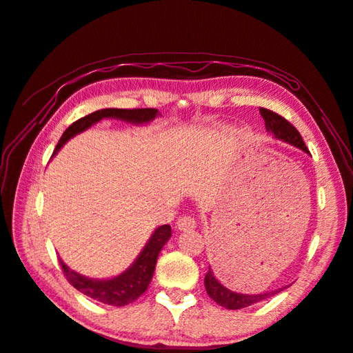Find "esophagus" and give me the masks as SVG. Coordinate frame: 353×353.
Wrapping results in <instances>:
<instances>
[{"instance_id": "esophagus-1", "label": "esophagus", "mask_w": 353, "mask_h": 353, "mask_svg": "<svg viewBox=\"0 0 353 353\" xmlns=\"http://www.w3.org/2000/svg\"><path fill=\"white\" fill-rule=\"evenodd\" d=\"M196 228L195 219L192 216H179L176 221V229L183 232H190Z\"/></svg>"}]
</instances>
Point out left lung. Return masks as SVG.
I'll list each match as a JSON object with an SVG mask.
<instances>
[{"instance_id": "8db88e82", "label": "left lung", "mask_w": 353, "mask_h": 353, "mask_svg": "<svg viewBox=\"0 0 353 353\" xmlns=\"http://www.w3.org/2000/svg\"><path fill=\"white\" fill-rule=\"evenodd\" d=\"M259 114H261L264 123H265V130H268L269 134H272V137H274L275 139H280V141H284L290 145H295V148L303 150L304 154H310L307 148H305L300 132H298L294 125L288 121V119H284L281 115L275 114V112H272L269 109H263V108L259 109ZM204 285H205V292H208V295L212 298V300H214L216 304L223 305V307L230 309V310L249 307V305L268 300V298L280 294L283 289L289 288V285H285V288H281V289L268 290V292H261V294H252V295L238 294V292L228 289L225 285H223L218 281V278L215 276L214 270L210 269V265H209V270L204 278Z\"/></svg>"}]
</instances>
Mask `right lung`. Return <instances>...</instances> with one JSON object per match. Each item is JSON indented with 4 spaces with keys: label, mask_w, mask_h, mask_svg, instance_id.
Returning a JSON list of instances; mask_svg holds the SVG:
<instances>
[{
    "label": "right lung",
    "mask_w": 353,
    "mask_h": 353,
    "mask_svg": "<svg viewBox=\"0 0 353 353\" xmlns=\"http://www.w3.org/2000/svg\"><path fill=\"white\" fill-rule=\"evenodd\" d=\"M157 115H158L157 109L97 110L94 114L78 119V121H75L65 129L63 137L59 138L53 155H55L70 138L81 134L84 130H88L89 128H92V125L97 124L98 121H101L104 118L121 119V121L139 125V124L150 123L152 119H155ZM170 236H172L170 225L169 224L159 225V228L154 230V234H152V236L149 238V241L145 243L143 250L139 252V255L135 258V261L119 275L114 278H105V280H97V278H89L78 274V272L72 270L69 265L63 261V259H59V264H61L68 281L77 290L81 292V294L94 298V300L99 303L121 307V305H128L130 303H134L137 298L141 296L144 292L148 290V285L152 281V276H154L159 252H161V249L164 248V244L169 241Z\"/></svg>",
    "instance_id": "obj_1"
}]
</instances>
